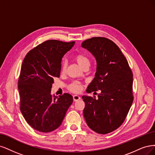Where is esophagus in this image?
<instances>
[{
    "mask_svg": "<svg viewBox=\"0 0 155 155\" xmlns=\"http://www.w3.org/2000/svg\"><path fill=\"white\" fill-rule=\"evenodd\" d=\"M73 101L74 102H76V101H78V100L81 99V97H80L78 95H77V94H75V95H73Z\"/></svg>",
    "mask_w": 155,
    "mask_h": 155,
    "instance_id": "1",
    "label": "esophagus"
}]
</instances>
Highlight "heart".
I'll use <instances>...</instances> for the list:
<instances>
[{"instance_id":"obj_1","label":"heart","mask_w":155,"mask_h":155,"mask_svg":"<svg viewBox=\"0 0 155 155\" xmlns=\"http://www.w3.org/2000/svg\"><path fill=\"white\" fill-rule=\"evenodd\" d=\"M74 60L78 64L81 66L82 69L86 67L89 66L90 62H89V59L87 57V55L83 53H78L76 54L74 56ZM67 68V62L65 60H63L61 63V72L62 73H64L66 71ZM69 89L70 91L74 92V93H78L81 90V85L78 82H73L70 86H69Z\"/></svg>"}]
</instances>
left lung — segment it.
I'll list each match as a JSON object with an SVG mask.
<instances>
[{"instance_id":"left-lung-1","label":"left lung","mask_w":155,"mask_h":155,"mask_svg":"<svg viewBox=\"0 0 155 155\" xmlns=\"http://www.w3.org/2000/svg\"><path fill=\"white\" fill-rule=\"evenodd\" d=\"M96 59L94 78L87 93L101 90L96 99L82 96L84 117L89 127L107 134L121 126L133 101V73L117 45L104 37H93L82 43Z\"/></svg>"}]
</instances>
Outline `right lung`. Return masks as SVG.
I'll list each match as a JSON object with an SVG mask.
<instances>
[{
    "instance_id": "right-lung-1",
    "label": "right lung",
    "mask_w": 155,
    "mask_h": 155,
    "mask_svg": "<svg viewBox=\"0 0 155 155\" xmlns=\"http://www.w3.org/2000/svg\"><path fill=\"white\" fill-rule=\"evenodd\" d=\"M74 42L49 40L29 51L22 62L18 82L21 111L37 131L49 133L61 126L73 103L70 94H51L54 78L59 77L64 55Z\"/></svg>"
}]
</instances>
